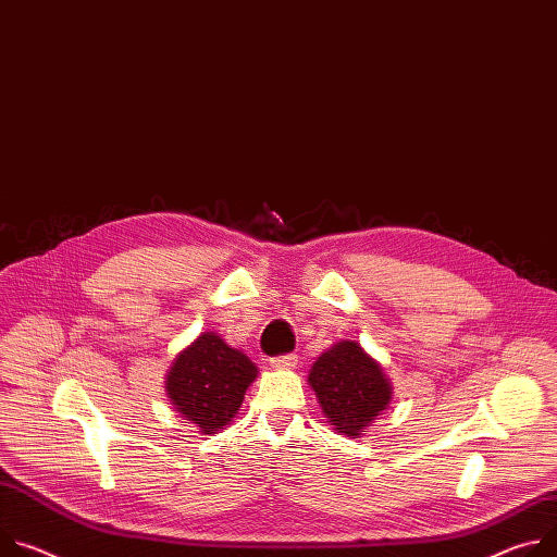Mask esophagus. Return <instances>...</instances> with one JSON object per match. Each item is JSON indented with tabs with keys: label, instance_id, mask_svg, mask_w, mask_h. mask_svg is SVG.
Returning a JSON list of instances; mask_svg holds the SVG:
<instances>
[{
	"label": "esophagus",
	"instance_id": "obj_1",
	"mask_svg": "<svg viewBox=\"0 0 557 557\" xmlns=\"http://www.w3.org/2000/svg\"><path fill=\"white\" fill-rule=\"evenodd\" d=\"M297 364V358L295 356H277V358H271V367L273 369H293Z\"/></svg>",
	"mask_w": 557,
	"mask_h": 557
}]
</instances>
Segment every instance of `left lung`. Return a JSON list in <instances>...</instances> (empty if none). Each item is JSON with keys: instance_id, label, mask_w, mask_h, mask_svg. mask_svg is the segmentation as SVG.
<instances>
[{"instance_id": "8db88e82", "label": "left lung", "mask_w": 557, "mask_h": 557, "mask_svg": "<svg viewBox=\"0 0 557 557\" xmlns=\"http://www.w3.org/2000/svg\"><path fill=\"white\" fill-rule=\"evenodd\" d=\"M309 384L331 426L346 437L362 435L386 411L393 393L382 367L352 339H342L322 352L311 367Z\"/></svg>"}]
</instances>
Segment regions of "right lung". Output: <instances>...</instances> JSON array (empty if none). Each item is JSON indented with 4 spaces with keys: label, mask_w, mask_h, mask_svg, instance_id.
Masks as SVG:
<instances>
[{
    "label": "right lung",
    "mask_w": 557,
    "mask_h": 557,
    "mask_svg": "<svg viewBox=\"0 0 557 557\" xmlns=\"http://www.w3.org/2000/svg\"><path fill=\"white\" fill-rule=\"evenodd\" d=\"M256 377L258 367L209 331L175 358L166 375V395L173 409L201 435H213L237 416Z\"/></svg>",
    "instance_id": "right-lung-1"
}]
</instances>
